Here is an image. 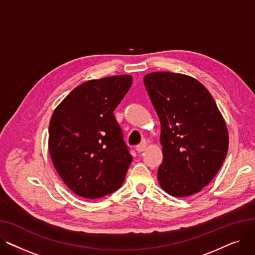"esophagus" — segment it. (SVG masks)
Returning a JSON list of instances; mask_svg holds the SVG:
<instances>
[{
	"instance_id": "obj_1",
	"label": "esophagus",
	"mask_w": 255,
	"mask_h": 255,
	"mask_svg": "<svg viewBox=\"0 0 255 255\" xmlns=\"http://www.w3.org/2000/svg\"><path fill=\"white\" fill-rule=\"evenodd\" d=\"M145 149H146V142H144V141H142L141 143H139V144L136 146V151H137L138 153L143 152Z\"/></svg>"
}]
</instances>
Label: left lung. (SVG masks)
Here are the masks:
<instances>
[{"mask_svg": "<svg viewBox=\"0 0 255 255\" xmlns=\"http://www.w3.org/2000/svg\"><path fill=\"white\" fill-rule=\"evenodd\" d=\"M143 83L161 124L159 184L172 196L197 193L216 176L226 157L224 119L209 91L191 76L152 72Z\"/></svg>", "mask_w": 255, "mask_h": 255, "instance_id": "8db88e82", "label": "left lung"}]
</instances>
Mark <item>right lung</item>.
<instances>
[{
	"label": "right lung",
	"mask_w": 255,
	"mask_h": 255,
	"mask_svg": "<svg viewBox=\"0 0 255 255\" xmlns=\"http://www.w3.org/2000/svg\"><path fill=\"white\" fill-rule=\"evenodd\" d=\"M131 84L130 75L89 80L71 91L51 116L52 163L79 196L100 198L124 182L132 156L114 111Z\"/></svg>",
	"instance_id": "1"
}]
</instances>
